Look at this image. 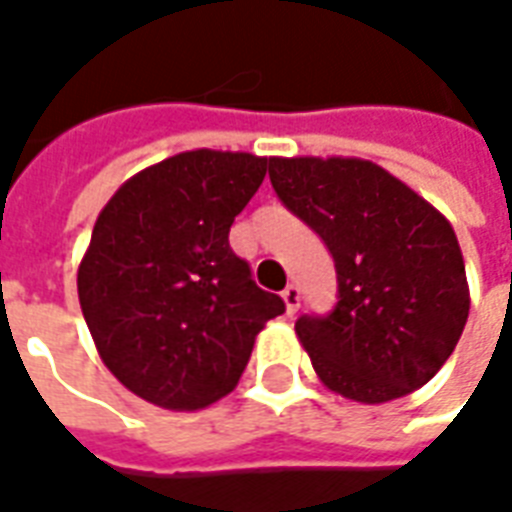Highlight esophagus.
Instances as JSON below:
<instances>
[{
	"mask_svg": "<svg viewBox=\"0 0 512 512\" xmlns=\"http://www.w3.org/2000/svg\"><path fill=\"white\" fill-rule=\"evenodd\" d=\"M282 301H285V310H288V315H293V312L299 310V288L296 285H288V288L282 290Z\"/></svg>",
	"mask_w": 512,
	"mask_h": 512,
	"instance_id": "obj_1",
	"label": "esophagus"
}]
</instances>
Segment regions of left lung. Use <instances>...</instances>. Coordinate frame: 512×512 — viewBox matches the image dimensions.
Here are the masks:
<instances>
[{
	"mask_svg": "<svg viewBox=\"0 0 512 512\" xmlns=\"http://www.w3.org/2000/svg\"><path fill=\"white\" fill-rule=\"evenodd\" d=\"M268 178L337 268V307L296 321L323 386L373 406L428 384L469 318L466 266L444 213L365 158L274 156Z\"/></svg>",
	"mask_w": 512,
	"mask_h": 512,
	"instance_id": "obj_1",
	"label": "left lung"
}]
</instances>
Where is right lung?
Returning <instances> with one entry per match:
<instances>
[{
  "label": "right lung",
  "mask_w": 512,
  "mask_h": 512,
  "mask_svg": "<svg viewBox=\"0 0 512 512\" xmlns=\"http://www.w3.org/2000/svg\"><path fill=\"white\" fill-rule=\"evenodd\" d=\"M266 169L252 153L186 150L128 178L95 219L76 277L84 321L112 376L153 406L230 395L285 312L227 241Z\"/></svg>",
  "instance_id": "add662e5"
}]
</instances>
